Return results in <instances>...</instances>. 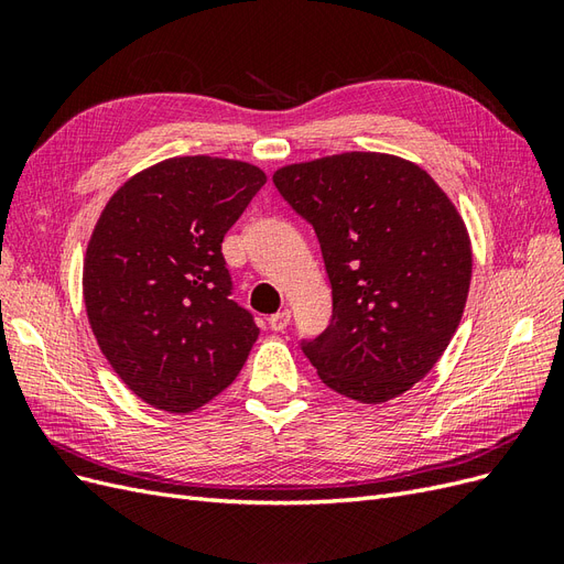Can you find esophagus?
Segmentation results:
<instances>
[{"label": "esophagus", "mask_w": 564, "mask_h": 564, "mask_svg": "<svg viewBox=\"0 0 564 564\" xmlns=\"http://www.w3.org/2000/svg\"><path fill=\"white\" fill-rule=\"evenodd\" d=\"M289 322H292V311H289V308H284V311L268 317V324H270L272 332H282Z\"/></svg>", "instance_id": "esophagus-1"}]
</instances>
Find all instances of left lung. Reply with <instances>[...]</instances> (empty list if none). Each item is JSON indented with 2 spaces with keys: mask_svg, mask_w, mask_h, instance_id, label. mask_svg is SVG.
Returning a JSON list of instances; mask_svg holds the SVG:
<instances>
[{
  "mask_svg": "<svg viewBox=\"0 0 564 564\" xmlns=\"http://www.w3.org/2000/svg\"><path fill=\"white\" fill-rule=\"evenodd\" d=\"M272 183L313 226L332 284L329 327L301 350L338 395H402L466 308L473 256L454 204L421 166L379 152L284 166Z\"/></svg>",
  "mask_w": 564,
  "mask_h": 564,
  "instance_id": "1",
  "label": "left lung"
}]
</instances>
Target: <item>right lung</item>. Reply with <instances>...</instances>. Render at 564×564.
<instances>
[{
    "instance_id": "obj_1",
    "label": "right lung",
    "mask_w": 564,
    "mask_h": 564,
    "mask_svg": "<svg viewBox=\"0 0 564 564\" xmlns=\"http://www.w3.org/2000/svg\"><path fill=\"white\" fill-rule=\"evenodd\" d=\"M247 162L176 158L127 181L84 259V303L100 350L135 395L187 414L226 390L259 338L232 301L226 232L261 191Z\"/></svg>"
}]
</instances>
